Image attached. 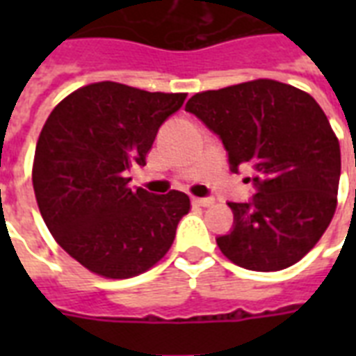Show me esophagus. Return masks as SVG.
Masks as SVG:
<instances>
[{"mask_svg": "<svg viewBox=\"0 0 356 356\" xmlns=\"http://www.w3.org/2000/svg\"><path fill=\"white\" fill-rule=\"evenodd\" d=\"M194 205H200V207H211L214 205V197H194L192 200Z\"/></svg>", "mask_w": 356, "mask_h": 356, "instance_id": "obj_1", "label": "esophagus"}]
</instances>
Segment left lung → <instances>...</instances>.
Returning a JSON list of instances; mask_svg holds the SVG:
<instances>
[{
  "instance_id": "1",
  "label": "left lung",
  "mask_w": 356,
  "mask_h": 356,
  "mask_svg": "<svg viewBox=\"0 0 356 356\" xmlns=\"http://www.w3.org/2000/svg\"><path fill=\"white\" fill-rule=\"evenodd\" d=\"M184 111L218 134L231 172L251 168L257 194L229 203L218 248L240 268L279 271L301 260L337 211L340 144L307 92L271 79L195 94Z\"/></svg>"
}]
</instances>
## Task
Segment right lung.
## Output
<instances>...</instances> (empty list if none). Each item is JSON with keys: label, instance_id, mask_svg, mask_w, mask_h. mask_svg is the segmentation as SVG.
<instances>
[{"label": "right lung", "instance_id": "right-lung-1", "mask_svg": "<svg viewBox=\"0 0 356 356\" xmlns=\"http://www.w3.org/2000/svg\"><path fill=\"white\" fill-rule=\"evenodd\" d=\"M186 94L145 92L120 83L83 86L53 108L36 144L33 188L49 233L97 275L144 273L172 248L190 211L177 190L131 188L159 127Z\"/></svg>", "mask_w": 356, "mask_h": 356}]
</instances>
